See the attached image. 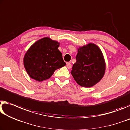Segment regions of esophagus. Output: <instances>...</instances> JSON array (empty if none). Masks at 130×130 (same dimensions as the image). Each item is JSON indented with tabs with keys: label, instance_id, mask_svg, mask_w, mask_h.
Segmentation results:
<instances>
[{
	"label": "esophagus",
	"instance_id": "1",
	"mask_svg": "<svg viewBox=\"0 0 130 130\" xmlns=\"http://www.w3.org/2000/svg\"><path fill=\"white\" fill-rule=\"evenodd\" d=\"M66 66H67V67L68 68V69H71V67H72V65H71V64L70 63H67V64H66Z\"/></svg>",
	"mask_w": 130,
	"mask_h": 130
}]
</instances>
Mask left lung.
I'll return each mask as SVG.
<instances>
[{
    "instance_id": "obj_1",
    "label": "left lung",
    "mask_w": 130,
    "mask_h": 130,
    "mask_svg": "<svg viewBox=\"0 0 130 130\" xmlns=\"http://www.w3.org/2000/svg\"><path fill=\"white\" fill-rule=\"evenodd\" d=\"M75 58L71 73L78 84L89 88L101 79L105 73V63L96 45L90 43L79 48Z\"/></svg>"
}]
</instances>
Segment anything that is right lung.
I'll use <instances>...</instances> for the list:
<instances>
[{
  "instance_id": "right-lung-1",
  "label": "right lung",
  "mask_w": 130,
  "mask_h": 130,
  "mask_svg": "<svg viewBox=\"0 0 130 130\" xmlns=\"http://www.w3.org/2000/svg\"><path fill=\"white\" fill-rule=\"evenodd\" d=\"M59 44L45 37L36 41L25 55L23 63L30 78L38 81L50 78L55 71L64 66Z\"/></svg>"
}]
</instances>
